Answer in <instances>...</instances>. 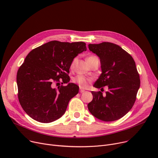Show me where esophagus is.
Returning a JSON list of instances; mask_svg holds the SVG:
<instances>
[{
  "label": "esophagus",
  "mask_w": 158,
  "mask_h": 158,
  "mask_svg": "<svg viewBox=\"0 0 158 158\" xmlns=\"http://www.w3.org/2000/svg\"><path fill=\"white\" fill-rule=\"evenodd\" d=\"M85 92V89H82V88H80V89H79V92H80V93H83V92Z\"/></svg>",
  "instance_id": "obj_1"
}]
</instances>
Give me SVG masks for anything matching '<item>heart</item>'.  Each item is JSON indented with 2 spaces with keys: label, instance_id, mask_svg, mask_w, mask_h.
I'll use <instances>...</instances> for the list:
<instances>
[{
  "label": "heart",
  "instance_id": "1",
  "mask_svg": "<svg viewBox=\"0 0 158 158\" xmlns=\"http://www.w3.org/2000/svg\"><path fill=\"white\" fill-rule=\"evenodd\" d=\"M96 58H98L97 56H91L89 57H88L87 58V61H90V60H94V59H96ZM76 59H74L72 63H71V67L72 68L73 65H74V63L75 62H76ZM92 81V79H89V78H87V77H85V76H79L77 77H76V78L74 79V82H76L77 84L79 85V86L81 88H86L88 86L89 82Z\"/></svg>",
  "mask_w": 158,
  "mask_h": 158
}]
</instances>
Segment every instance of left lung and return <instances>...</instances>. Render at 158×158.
Wrapping results in <instances>:
<instances>
[{"instance_id":"obj_1","label":"left lung","mask_w":158,"mask_h":158,"mask_svg":"<svg viewBox=\"0 0 158 158\" xmlns=\"http://www.w3.org/2000/svg\"><path fill=\"white\" fill-rule=\"evenodd\" d=\"M88 48L100 58L102 73L94 86L103 89L105 95L92 92L93 100L88 104L89 112L104 122L118 120L133 106L140 79L132 56L120 46L110 42L89 44Z\"/></svg>"}]
</instances>
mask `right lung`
<instances>
[{"instance_id": "add662e5", "label": "right lung", "mask_w": 158, "mask_h": 158, "mask_svg": "<svg viewBox=\"0 0 158 158\" xmlns=\"http://www.w3.org/2000/svg\"><path fill=\"white\" fill-rule=\"evenodd\" d=\"M86 51V44L82 41L54 40L28 54L18 70L16 82L20 104L30 117L49 123L64 114L70 100L79 92L77 85L69 82L71 63L74 57ZM60 78L68 85L54 89L53 82Z\"/></svg>"}]
</instances>
